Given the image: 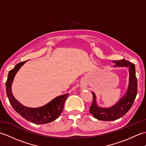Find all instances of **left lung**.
I'll return each instance as SVG.
<instances>
[{
	"label": "left lung",
	"mask_w": 146,
	"mask_h": 146,
	"mask_svg": "<svg viewBox=\"0 0 146 146\" xmlns=\"http://www.w3.org/2000/svg\"><path fill=\"white\" fill-rule=\"evenodd\" d=\"M115 63L114 67H127L129 71V83L125 94L119 101L109 108L98 106L96 96L93 95V102L90 108V112L95 119L104 121H111L119 119L130 110L135 99L137 93V81L135 76V65L124 59L119 61H112Z\"/></svg>",
	"instance_id": "left-lung-1"
}]
</instances>
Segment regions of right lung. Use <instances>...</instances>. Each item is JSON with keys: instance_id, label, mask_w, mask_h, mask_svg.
I'll use <instances>...</instances> for the list:
<instances>
[{"instance_id": "right-lung-1", "label": "right lung", "mask_w": 146, "mask_h": 146, "mask_svg": "<svg viewBox=\"0 0 146 146\" xmlns=\"http://www.w3.org/2000/svg\"><path fill=\"white\" fill-rule=\"evenodd\" d=\"M26 61L21 62L15 65L13 69L9 71L8 78L5 83L6 93L14 109L26 120L36 124H44L54 121L59 117L63 110L64 102L69 94H66L56 97L44 106L38 108H30L24 106L14 97L11 86L14 76L21 67Z\"/></svg>"}]
</instances>
